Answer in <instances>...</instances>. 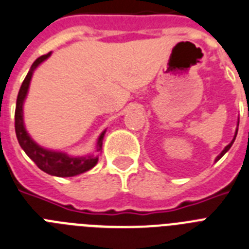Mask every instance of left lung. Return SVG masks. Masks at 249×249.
I'll list each match as a JSON object with an SVG mask.
<instances>
[{
  "instance_id": "obj_1",
  "label": "left lung",
  "mask_w": 249,
  "mask_h": 249,
  "mask_svg": "<svg viewBox=\"0 0 249 249\" xmlns=\"http://www.w3.org/2000/svg\"><path fill=\"white\" fill-rule=\"evenodd\" d=\"M237 132H238V129H237V131H235V136H237ZM235 136H234V139H233V141H231V143H229V145H228V146H227V147H226V148H224V150H223V151H222V154H220V155H219V156L216 157V160H215V161H218V160H219L220 157H222V156H223V155L226 154L227 151H228V150H229V148H231V145H233V142H234V140H235Z\"/></svg>"
}]
</instances>
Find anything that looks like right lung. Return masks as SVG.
Returning <instances> with one entry per match:
<instances>
[{"label":"right lung","instance_id":"add662e5","mask_svg":"<svg viewBox=\"0 0 249 249\" xmlns=\"http://www.w3.org/2000/svg\"><path fill=\"white\" fill-rule=\"evenodd\" d=\"M50 54L52 53L41 55L40 58L34 61L33 67H31L26 78L23 79L22 84H21L18 101H16V110H15V131H16V137H18L20 146L26 152L27 156L36 163V166L41 169L42 171H45L46 174H50V175L59 176V178H68V176L78 175V174L86 173V171L90 170L93 166H95V163L98 161V157H69L65 154H61V152L45 150V148L40 147L39 145H36L35 142L30 139L26 129L23 127L22 104L23 99L27 94V89H29L30 80H31V76H33V71L40 63H42L46 58H49ZM104 133H106V131L102 132V135L99 136L98 143H97V147H98L97 151L102 150Z\"/></svg>","mask_w":249,"mask_h":249}]
</instances>
